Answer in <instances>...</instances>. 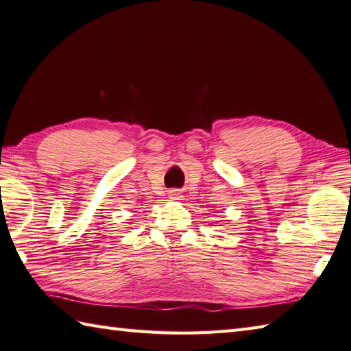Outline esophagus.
Here are the masks:
<instances>
[{"label":"esophagus","instance_id":"1","mask_svg":"<svg viewBox=\"0 0 351 351\" xmlns=\"http://www.w3.org/2000/svg\"><path fill=\"white\" fill-rule=\"evenodd\" d=\"M168 194H169V197H171V198H174V199H180V197H182V195H180V192H178L177 189L169 191Z\"/></svg>","mask_w":351,"mask_h":351}]
</instances>
